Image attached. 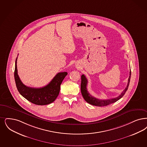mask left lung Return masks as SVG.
<instances>
[{
  "label": "left lung",
  "mask_w": 147,
  "mask_h": 147,
  "mask_svg": "<svg viewBox=\"0 0 147 147\" xmlns=\"http://www.w3.org/2000/svg\"><path fill=\"white\" fill-rule=\"evenodd\" d=\"M131 71L130 70L129 71V76L128 79V82L126 88H125V90L121 92V94H120L117 97L111 98L108 100H100L98 98H96L94 97H93L92 95L89 94V92L87 90V85H88V79L84 74H82L81 76L82 79V82H81V92L82 94V97L89 104L93 105V106H98V107H102V106H106L113 103L114 102H116L117 100H120L126 92V91L128 89V87L129 86V82H130V78H131Z\"/></svg>",
  "instance_id": "8db88e82"
}]
</instances>
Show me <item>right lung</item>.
<instances>
[{
	"label": "right lung",
	"instance_id": "right-lung-1",
	"mask_svg": "<svg viewBox=\"0 0 147 147\" xmlns=\"http://www.w3.org/2000/svg\"><path fill=\"white\" fill-rule=\"evenodd\" d=\"M17 59L15 61L14 77L18 92L26 100L36 105H47L53 103L59 96L60 85L67 73H57L47 85L40 88H30L24 85L18 73Z\"/></svg>",
	"mask_w": 147,
	"mask_h": 147
}]
</instances>
